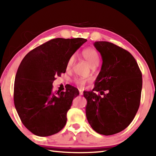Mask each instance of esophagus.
<instances>
[{
  "mask_svg": "<svg viewBox=\"0 0 156 156\" xmlns=\"http://www.w3.org/2000/svg\"><path fill=\"white\" fill-rule=\"evenodd\" d=\"M79 94H80V96L83 95V92H82L81 90H79Z\"/></svg>",
  "mask_w": 156,
  "mask_h": 156,
  "instance_id": "obj_1",
  "label": "esophagus"
}]
</instances>
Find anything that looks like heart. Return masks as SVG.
<instances>
[{
    "label": "heart",
    "mask_w": 156,
    "mask_h": 156,
    "mask_svg": "<svg viewBox=\"0 0 156 156\" xmlns=\"http://www.w3.org/2000/svg\"><path fill=\"white\" fill-rule=\"evenodd\" d=\"M82 56L83 57L92 68H95L97 66L100 62V55L97 49L92 48H88L84 49L82 52ZM74 58L73 56L69 58L66 64V68L69 69L74 63ZM74 82L76 85L80 87H83L88 82V79L83 78H76Z\"/></svg>",
    "instance_id": "1"
}]
</instances>
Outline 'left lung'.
Listing matches in <instances>:
<instances>
[{"instance_id": "1", "label": "left lung", "mask_w": 156, "mask_h": 156, "mask_svg": "<svg viewBox=\"0 0 156 156\" xmlns=\"http://www.w3.org/2000/svg\"><path fill=\"white\" fill-rule=\"evenodd\" d=\"M94 45L102 64L94 88L84 91L86 115L96 132L111 135L133 120L140 105L142 74L133 56L125 49L108 41H96Z\"/></svg>"}]
</instances>
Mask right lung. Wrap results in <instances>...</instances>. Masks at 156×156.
Returning a JSON list of instances; mask_svg holds the SVG:
<instances>
[{
    "mask_svg": "<svg viewBox=\"0 0 156 156\" xmlns=\"http://www.w3.org/2000/svg\"><path fill=\"white\" fill-rule=\"evenodd\" d=\"M87 39L56 38L34 49L16 72L14 104L23 124L40 137L58 133L67 121V112L78 90L68 85L66 92L52 91L55 76L65 73L66 64Z\"/></svg>",
    "mask_w": 156,
    "mask_h": 156,
    "instance_id": "1",
    "label": "right lung"
}]
</instances>
